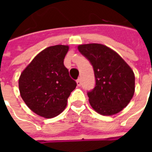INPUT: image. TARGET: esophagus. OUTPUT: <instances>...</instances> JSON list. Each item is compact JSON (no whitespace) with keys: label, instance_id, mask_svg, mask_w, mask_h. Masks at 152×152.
I'll use <instances>...</instances> for the list:
<instances>
[{"label":"esophagus","instance_id":"obj_1","mask_svg":"<svg viewBox=\"0 0 152 152\" xmlns=\"http://www.w3.org/2000/svg\"><path fill=\"white\" fill-rule=\"evenodd\" d=\"M76 83H77V86H81V80H80V78H78V79L76 80Z\"/></svg>","mask_w":152,"mask_h":152}]
</instances>
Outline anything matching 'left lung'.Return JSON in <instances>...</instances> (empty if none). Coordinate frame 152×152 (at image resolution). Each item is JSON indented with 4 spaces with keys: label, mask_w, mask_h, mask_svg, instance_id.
Returning a JSON list of instances; mask_svg holds the SVG:
<instances>
[{
    "label": "left lung",
    "mask_w": 152,
    "mask_h": 152,
    "mask_svg": "<svg viewBox=\"0 0 152 152\" xmlns=\"http://www.w3.org/2000/svg\"><path fill=\"white\" fill-rule=\"evenodd\" d=\"M78 50L94 67L96 85L87 94L93 109L102 115L121 112L134 96L133 70L115 51L104 45H80Z\"/></svg>",
    "instance_id": "8db88e82"
}]
</instances>
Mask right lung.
<instances>
[{
  "label": "right lung",
  "instance_id": "add662e5",
  "mask_svg": "<svg viewBox=\"0 0 152 152\" xmlns=\"http://www.w3.org/2000/svg\"><path fill=\"white\" fill-rule=\"evenodd\" d=\"M68 45H57L42 50L20 75L18 87L22 99L31 111L53 118L65 109L76 82L69 76L63 60Z\"/></svg>",
  "mask_w": 152,
  "mask_h": 152
}]
</instances>
